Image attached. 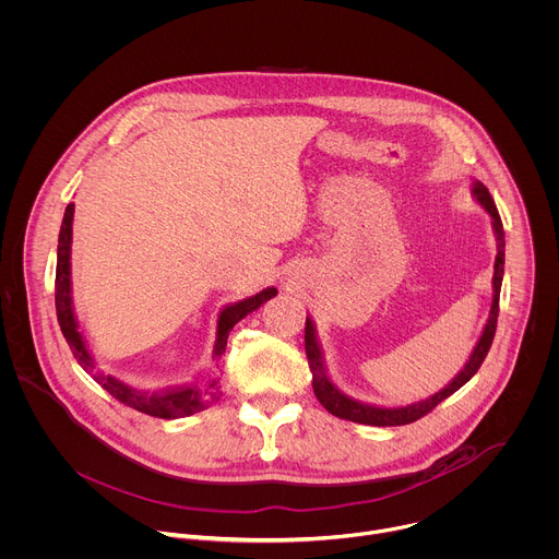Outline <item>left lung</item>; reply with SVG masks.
<instances>
[{
  "mask_svg": "<svg viewBox=\"0 0 559 559\" xmlns=\"http://www.w3.org/2000/svg\"><path fill=\"white\" fill-rule=\"evenodd\" d=\"M473 198L481 204V209L490 215L492 219V230L497 237V259H495V276H492V305H490V316L488 322L481 331L479 342L475 344L468 361L464 364V368L453 377L451 383H447L440 392L409 403V405H399V407H385V405H372V403H364L357 401L348 394H344L333 379L329 377L326 364H324V353L318 340V331L313 320L307 316V326H305V348H307V359H309V368L313 374V392L318 396V401L322 403V407L326 412H331L337 418L350 420V423H359V425H372V427H401V425H409L416 423L418 418H423L425 414H429L436 405H440L444 399H449L451 394H455L462 385H466L477 370L481 368L492 340H495V331H497V318H499V296H501V285H503V274H506V235H503V224L497 211V204L490 195V191L486 189L484 182L473 180Z\"/></svg>",
  "mask_w": 559,
  "mask_h": 559,
  "instance_id": "1",
  "label": "left lung"
}]
</instances>
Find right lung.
Here are the masks:
<instances>
[{"mask_svg": "<svg viewBox=\"0 0 559 559\" xmlns=\"http://www.w3.org/2000/svg\"><path fill=\"white\" fill-rule=\"evenodd\" d=\"M73 204H67L64 209V217H62V226H60V235H58V261H56V313H58V324L60 331L73 353V357L78 359L80 368L93 377L95 383H99L110 396H115L119 403L154 416V418H163V420H176V418H185V416H193L202 409H206L211 403L219 401L222 396V368H219V359L226 353V342H228V333L233 331V326L243 320L248 313L257 311L261 305H265L270 298H274L278 292L274 287H265L263 292L243 298L239 302L226 305L219 311L217 318V337H215V346H213V359L215 366L219 368L206 383L202 385H182V388H174V390H163V392H145V390H136L128 383H123L121 379L106 374L97 368L84 335L80 333V324L73 311V296H71V237H73Z\"/></svg>", "mask_w": 559, "mask_h": 559, "instance_id": "add662e5", "label": "right lung"}]
</instances>
